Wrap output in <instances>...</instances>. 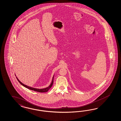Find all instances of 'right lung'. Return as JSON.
Segmentation results:
<instances>
[{"label":"right lung","mask_w":121,"mask_h":121,"mask_svg":"<svg viewBox=\"0 0 121 121\" xmlns=\"http://www.w3.org/2000/svg\"><path fill=\"white\" fill-rule=\"evenodd\" d=\"M17 81H18V82H19L22 85H23V86L25 87L26 88H28V89H30V90H33V91H37V92H47V91H48L49 89H50V88L52 87L53 84L54 76H53V77L52 82L51 85H49L48 87L46 88H42V89H38V88H32V87H29V86H27V85L23 84V83H22L19 80L17 79Z\"/></svg>","instance_id":"obj_1"}]
</instances>
